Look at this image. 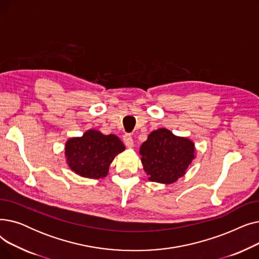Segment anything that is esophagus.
Masks as SVG:
<instances>
[{"mask_svg":"<svg viewBox=\"0 0 259 259\" xmlns=\"http://www.w3.org/2000/svg\"><path fill=\"white\" fill-rule=\"evenodd\" d=\"M122 140H124V143L128 148L133 147V140H132V137L130 134H125L124 138H122Z\"/></svg>","mask_w":259,"mask_h":259,"instance_id":"1","label":"esophagus"}]
</instances>
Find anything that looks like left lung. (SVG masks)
<instances>
[{
  "label": "left lung",
  "instance_id": "obj_1",
  "mask_svg": "<svg viewBox=\"0 0 259 259\" xmlns=\"http://www.w3.org/2000/svg\"><path fill=\"white\" fill-rule=\"evenodd\" d=\"M142 164L149 181L172 184L185 175L195 158L194 143L159 128L148 135L140 148Z\"/></svg>",
  "mask_w": 259,
  "mask_h": 259
}]
</instances>
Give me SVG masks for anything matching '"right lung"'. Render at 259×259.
I'll list each match as a JSON object with an SVG mask.
<instances>
[{
    "label": "right lung",
    "mask_w": 259,
    "mask_h": 259,
    "mask_svg": "<svg viewBox=\"0 0 259 259\" xmlns=\"http://www.w3.org/2000/svg\"><path fill=\"white\" fill-rule=\"evenodd\" d=\"M125 150L114 134L104 135L88 130L83 137L71 138L65 145V156L69 168L79 176L99 180L106 178L114 157Z\"/></svg>",
    "instance_id": "obj_1"
}]
</instances>
